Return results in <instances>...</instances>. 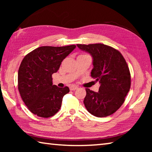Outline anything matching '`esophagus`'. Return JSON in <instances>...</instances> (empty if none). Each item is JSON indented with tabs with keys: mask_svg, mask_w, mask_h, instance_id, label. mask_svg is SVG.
Instances as JSON below:
<instances>
[{
	"mask_svg": "<svg viewBox=\"0 0 152 152\" xmlns=\"http://www.w3.org/2000/svg\"><path fill=\"white\" fill-rule=\"evenodd\" d=\"M78 87L76 86H70V91H75V90L78 89Z\"/></svg>",
	"mask_w": 152,
	"mask_h": 152,
	"instance_id": "1",
	"label": "esophagus"
}]
</instances>
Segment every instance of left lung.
Segmentation results:
<instances>
[{
  "mask_svg": "<svg viewBox=\"0 0 152 152\" xmlns=\"http://www.w3.org/2000/svg\"><path fill=\"white\" fill-rule=\"evenodd\" d=\"M93 59L91 77L101 86L99 92L86 88L84 104L97 117L109 116L121 107L131 86V74L125 58L117 50L102 43L77 44Z\"/></svg>",
  "mask_w": 152,
  "mask_h": 152,
  "instance_id": "8db88e82",
  "label": "left lung"
}]
</instances>
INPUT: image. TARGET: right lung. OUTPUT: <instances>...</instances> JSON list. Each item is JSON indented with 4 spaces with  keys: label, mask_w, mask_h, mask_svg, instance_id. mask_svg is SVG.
<instances>
[{
    "label": "right lung",
    "mask_w": 152,
    "mask_h": 152,
    "mask_svg": "<svg viewBox=\"0 0 152 152\" xmlns=\"http://www.w3.org/2000/svg\"><path fill=\"white\" fill-rule=\"evenodd\" d=\"M76 47L42 46L22 60L18 72V89L24 103L34 115L48 118L60 109L63 97L70 89L53 85L52 74L57 72L61 61Z\"/></svg>",
    "instance_id": "1"
}]
</instances>
